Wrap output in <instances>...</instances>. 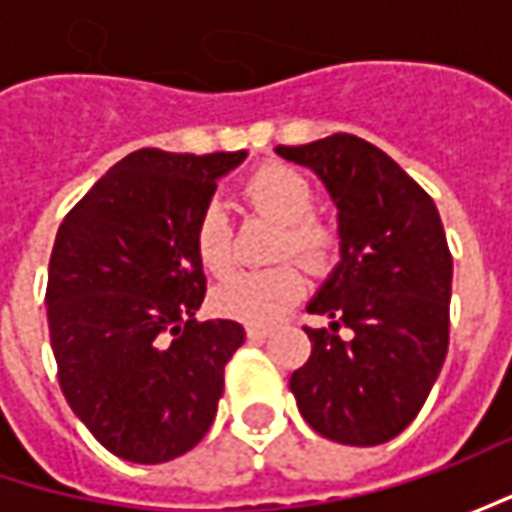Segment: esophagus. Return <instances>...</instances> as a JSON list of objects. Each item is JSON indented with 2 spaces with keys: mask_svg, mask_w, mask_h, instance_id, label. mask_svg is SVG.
<instances>
[{
  "mask_svg": "<svg viewBox=\"0 0 512 512\" xmlns=\"http://www.w3.org/2000/svg\"><path fill=\"white\" fill-rule=\"evenodd\" d=\"M245 333H247V339H253V342H262V339H267V336L273 333V327L270 325H247Z\"/></svg>",
  "mask_w": 512,
  "mask_h": 512,
  "instance_id": "34e87169",
  "label": "esophagus"
}]
</instances>
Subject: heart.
I'll list each match as a JSON object with an SVG mask.
<instances>
[{
  "label": "heart",
  "instance_id": "obj_1",
  "mask_svg": "<svg viewBox=\"0 0 512 512\" xmlns=\"http://www.w3.org/2000/svg\"><path fill=\"white\" fill-rule=\"evenodd\" d=\"M245 199L259 213L285 225V239L279 253L296 256L305 265H325L333 253L336 236L333 230L313 219V202L316 193L302 173L267 165L259 168L245 185ZM193 247L207 273L222 276L233 267V242H230V225L225 210L219 202H210L199 213L193 227ZM305 290V279L293 265L273 267V270H242L225 279L213 290V307L227 316L247 325H267L276 316H282Z\"/></svg>",
  "mask_w": 512,
  "mask_h": 512
}]
</instances>
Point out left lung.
Here are the masks:
<instances>
[{"mask_svg": "<svg viewBox=\"0 0 512 512\" xmlns=\"http://www.w3.org/2000/svg\"><path fill=\"white\" fill-rule=\"evenodd\" d=\"M276 156L313 170L339 210V262L307 302L330 325L305 327L313 350L290 376L299 413L330 442H390L447 356L453 259L439 210L384 150L350 133L279 145Z\"/></svg>", "mask_w": 512, "mask_h": 512, "instance_id": "left-lung-1", "label": "left lung"}]
</instances>
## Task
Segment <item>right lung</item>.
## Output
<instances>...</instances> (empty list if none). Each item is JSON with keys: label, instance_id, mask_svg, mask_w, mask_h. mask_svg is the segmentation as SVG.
<instances>
[{"label": "right lung", "instance_id": "add662e5", "mask_svg": "<svg viewBox=\"0 0 512 512\" xmlns=\"http://www.w3.org/2000/svg\"><path fill=\"white\" fill-rule=\"evenodd\" d=\"M245 159L136 150L59 225L45 296L59 384L76 419L125 462H170L216 419L245 327L196 319L205 273L193 227Z\"/></svg>", "mask_w": 512, "mask_h": 512}]
</instances>
